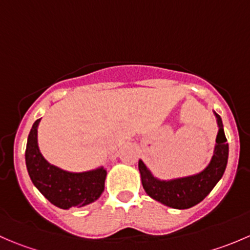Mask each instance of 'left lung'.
<instances>
[{
	"label": "left lung",
	"mask_w": 250,
	"mask_h": 250,
	"mask_svg": "<svg viewBox=\"0 0 250 250\" xmlns=\"http://www.w3.org/2000/svg\"><path fill=\"white\" fill-rule=\"evenodd\" d=\"M219 132L213 157L202 172L184 178L161 180L152 175L145 163L139 160L141 184L145 192L153 200L174 209H188L202 202L218 181L223 178L229 158V144L221 117L214 112Z\"/></svg>",
	"instance_id": "8db88e82"
}]
</instances>
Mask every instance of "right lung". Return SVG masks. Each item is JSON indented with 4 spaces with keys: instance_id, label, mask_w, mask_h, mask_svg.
Returning <instances> with one entry per match:
<instances>
[{
    "instance_id": "1",
    "label": "right lung",
    "mask_w": 250,
    "mask_h": 250,
    "mask_svg": "<svg viewBox=\"0 0 250 250\" xmlns=\"http://www.w3.org/2000/svg\"><path fill=\"white\" fill-rule=\"evenodd\" d=\"M40 121L41 118L32 125L25 151V162L32 184L50 203L62 209L81 208L97 201L104 191L106 169L99 167L72 173L50 165L42 156L37 143Z\"/></svg>"
}]
</instances>
